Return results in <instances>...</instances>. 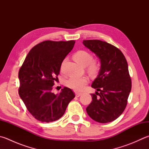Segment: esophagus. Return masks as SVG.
I'll return each instance as SVG.
<instances>
[{
	"label": "esophagus",
	"mask_w": 149,
	"mask_h": 149,
	"mask_svg": "<svg viewBox=\"0 0 149 149\" xmlns=\"http://www.w3.org/2000/svg\"><path fill=\"white\" fill-rule=\"evenodd\" d=\"M75 95H76V97H79L80 95H82V93H75Z\"/></svg>",
	"instance_id": "1"
}]
</instances>
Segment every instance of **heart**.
<instances>
[{"label":"heart","instance_id":"1","mask_svg":"<svg viewBox=\"0 0 149 149\" xmlns=\"http://www.w3.org/2000/svg\"><path fill=\"white\" fill-rule=\"evenodd\" d=\"M74 60L82 66H87L89 72L92 74H96L100 69V65L97 61L93 60V56L86 50H78L73 56ZM89 82V79L86 77H72L67 81L66 85L76 91H81L85 88Z\"/></svg>","mask_w":149,"mask_h":149}]
</instances>
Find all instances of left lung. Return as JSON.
<instances>
[{"instance_id": "left-lung-1", "label": "left lung", "mask_w": 149, "mask_h": 149, "mask_svg": "<svg viewBox=\"0 0 149 149\" xmlns=\"http://www.w3.org/2000/svg\"><path fill=\"white\" fill-rule=\"evenodd\" d=\"M83 44L99 57L101 63L99 74L91 85L97 91L91 94L93 100L86 111L95 121L111 122L124 111L131 91L127 60L118 48L106 41L84 40Z\"/></svg>"}]
</instances>
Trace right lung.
Segmentation results:
<instances>
[{
  "label": "right lung",
  "instance_id": "obj_1",
  "mask_svg": "<svg viewBox=\"0 0 149 149\" xmlns=\"http://www.w3.org/2000/svg\"><path fill=\"white\" fill-rule=\"evenodd\" d=\"M74 40L44 41L30 50L19 69V95L32 116L41 122L55 121L63 116L75 95L65 87L52 92L61 65L74 45Z\"/></svg>",
  "mask_w": 149,
  "mask_h": 149
}]
</instances>
